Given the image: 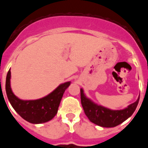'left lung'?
Here are the masks:
<instances>
[{
    "mask_svg": "<svg viewBox=\"0 0 148 148\" xmlns=\"http://www.w3.org/2000/svg\"><path fill=\"white\" fill-rule=\"evenodd\" d=\"M139 96L133 104L122 110H111L96 104L81 88V101L86 116L91 122L103 127H114L130 118L136 109Z\"/></svg>",
    "mask_w": 148,
    "mask_h": 148,
    "instance_id": "8db88e82",
    "label": "left lung"
}]
</instances>
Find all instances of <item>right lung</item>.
Returning <instances> with one entry per match:
<instances>
[{"mask_svg": "<svg viewBox=\"0 0 148 148\" xmlns=\"http://www.w3.org/2000/svg\"><path fill=\"white\" fill-rule=\"evenodd\" d=\"M11 71L6 79V92L9 101L18 114L32 124H42L50 121L58 112L60 102L70 82H64L44 97L35 100H23L14 94L11 88Z\"/></svg>", "mask_w": 148, "mask_h": 148, "instance_id": "add662e5", "label": "right lung"}]
</instances>
